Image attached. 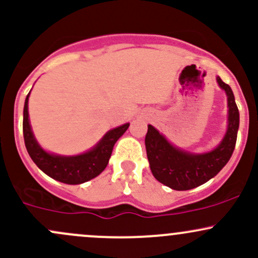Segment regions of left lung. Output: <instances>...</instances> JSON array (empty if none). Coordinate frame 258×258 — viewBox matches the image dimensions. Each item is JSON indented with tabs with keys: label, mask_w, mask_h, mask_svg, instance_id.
Segmentation results:
<instances>
[{
	"label": "left lung",
	"mask_w": 258,
	"mask_h": 258,
	"mask_svg": "<svg viewBox=\"0 0 258 258\" xmlns=\"http://www.w3.org/2000/svg\"><path fill=\"white\" fill-rule=\"evenodd\" d=\"M217 82L228 97V130L224 138L213 151L194 154L176 148L148 124L146 135V151L152 174L163 185L176 191H186L203 185L214 177L226 165L235 149L239 130V109L233 90L217 77Z\"/></svg>",
	"instance_id": "obj_1"
}]
</instances>
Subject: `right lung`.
Wrapping results in <instances>:
<instances>
[{
  "instance_id": "add662e5",
  "label": "right lung",
  "mask_w": 258,
  "mask_h": 258,
  "mask_svg": "<svg viewBox=\"0 0 258 258\" xmlns=\"http://www.w3.org/2000/svg\"><path fill=\"white\" fill-rule=\"evenodd\" d=\"M29 94L25 98L24 103L23 136L25 148L36 166L53 180L69 185H78L97 177L106 168L115 143L126 132L130 123H124L122 126L110 130L94 148L83 154L73 155V157L50 154L39 146L33 135L29 123V114H28Z\"/></svg>"
}]
</instances>
